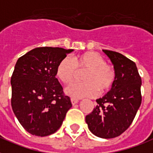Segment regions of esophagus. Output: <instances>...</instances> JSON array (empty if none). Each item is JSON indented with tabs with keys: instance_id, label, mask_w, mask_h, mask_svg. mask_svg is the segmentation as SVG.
<instances>
[{
	"instance_id": "34e87169",
	"label": "esophagus",
	"mask_w": 153,
	"mask_h": 153,
	"mask_svg": "<svg viewBox=\"0 0 153 153\" xmlns=\"http://www.w3.org/2000/svg\"><path fill=\"white\" fill-rule=\"evenodd\" d=\"M71 101L72 104L74 105V104H76L77 102H79V100H77V99H74V98H71Z\"/></svg>"
}]
</instances>
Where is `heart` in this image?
Returning <instances> with one entry per match:
<instances>
[{"label": "heart", "instance_id": "heart-1", "mask_svg": "<svg viewBox=\"0 0 153 153\" xmlns=\"http://www.w3.org/2000/svg\"><path fill=\"white\" fill-rule=\"evenodd\" d=\"M82 72H84L82 75L84 82L73 85L66 91L72 98L92 97L97 93L103 95L111 89L116 79L115 68L94 51L74 56L73 61L69 58H63L58 65L56 74L62 83L70 86Z\"/></svg>", "mask_w": 153, "mask_h": 153}]
</instances>
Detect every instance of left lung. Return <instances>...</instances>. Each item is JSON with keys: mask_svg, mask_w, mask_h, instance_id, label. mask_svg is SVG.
<instances>
[{"mask_svg": "<svg viewBox=\"0 0 153 153\" xmlns=\"http://www.w3.org/2000/svg\"><path fill=\"white\" fill-rule=\"evenodd\" d=\"M114 65L116 79L107 95L96 100L97 105L86 116L89 130L96 136L115 138L132 123L142 96L141 77L136 63L115 51L103 50Z\"/></svg>", "mask_w": 153, "mask_h": 153, "instance_id": "8db88e82", "label": "left lung"}]
</instances>
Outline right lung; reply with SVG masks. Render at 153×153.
Instances as JSON below:
<instances>
[{
  "label": "right lung",
  "mask_w": 153,
  "mask_h": 153,
  "mask_svg": "<svg viewBox=\"0 0 153 153\" xmlns=\"http://www.w3.org/2000/svg\"><path fill=\"white\" fill-rule=\"evenodd\" d=\"M71 51L38 47L18 58L11 77V105L29 133L37 136L54 133L72 107L55 77L59 62Z\"/></svg>",
  "instance_id": "add662e5"
}]
</instances>
